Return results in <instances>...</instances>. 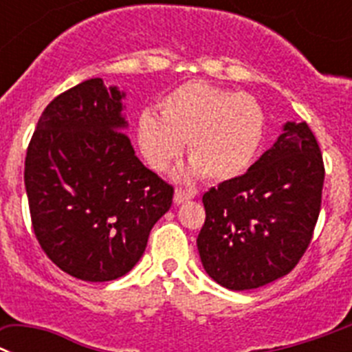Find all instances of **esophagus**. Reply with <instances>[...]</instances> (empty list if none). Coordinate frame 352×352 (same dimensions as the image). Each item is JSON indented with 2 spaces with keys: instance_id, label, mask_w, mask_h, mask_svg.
<instances>
[{
  "instance_id": "esophagus-1",
  "label": "esophagus",
  "mask_w": 352,
  "mask_h": 352,
  "mask_svg": "<svg viewBox=\"0 0 352 352\" xmlns=\"http://www.w3.org/2000/svg\"><path fill=\"white\" fill-rule=\"evenodd\" d=\"M195 198V192L191 191H175V195H173V201H175V205H182L186 204V201H189V199Z\"/></svg>"
}]
</instances>
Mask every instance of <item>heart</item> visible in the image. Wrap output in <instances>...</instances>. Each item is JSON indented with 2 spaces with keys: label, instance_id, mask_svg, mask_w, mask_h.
Listing matches in <instances>:
<instances>
[{
  "label": "heart",
  "instance_id": "heart-1",
  "mask_svg": "<svg viewBox=\"0 0 352 352\" xmlns=\"http://www.w3.org/2000/svg\"><path fill=\"white\" fill-rule=\"evenodd\" d=\"M263 137L265 112L254 98L201 80L186 82L166 94L161 117L145 110L137 122L142 156L157 172L170 168L188 140L191 164L179 175L182 180L236 179L256 160Z\"/></svg>",
  "mask_w": 352,
  "mask_h": 352
}]
</instances>
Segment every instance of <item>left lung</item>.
I'll return each instance as SVG.
<instances>
[{
	"label": "left lung",
	"instance_id": "obj_1",
	"mask_svg": "<svg viewBox=\"0 0 352 352\" xmlns=\"http://www.w3.org/2000/svg\"><path fill=\"white\" fill-rule=\"evenodd\" d=\"M324 166L307 122L287 121L275 144L236 179L204 195L196 245L208 277L231 291L289 274L319 217Z\"/></svg>",
	"mask_w": 352,
	"mask_h": 352
}]
</instances>
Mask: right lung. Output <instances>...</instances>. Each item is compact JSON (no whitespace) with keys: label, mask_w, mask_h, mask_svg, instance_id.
<instances>
[{"label":"right lung","mask_w":352,"mask_h":352,"mask_svg":"<svg viewBox=\"0 0 352 352\" xmlns=\"http://www.w3.org/2000/svg\"><path fill=\"white\" fill-rule=\"evenodd\" d=\"M124 98L101 78L75 85L47 105L28 147L34 235L52 263L87 283L128 274L172 207V186L135 156Z\"/></svg>","instance_id":"obj_1"}]
</instances>
